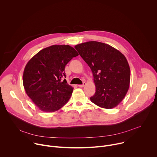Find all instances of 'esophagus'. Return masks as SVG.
Listing matches in <instances>:
<instances>
[{
	"instance_id": "obj_1",
	"label": "esophagus",
	"mask_w": 157,
	"mask_h": 157,
	"mask_svg": "<svg viewBox=\"0 0 157 157\" xmlns=\"http://www.w3.org/2000/svg\"><path fill=\"white\" fill-rule=\"evenodd\" d=\"M85 85H86V82H83L82 84H79V85H78V86H79V87H82L85 86Z\"/></svg>"
}]
</instances>
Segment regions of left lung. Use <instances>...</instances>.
Here are the masks:
<instances>
[{
  "label": "left lung",
  "instance_id": "obj_1",
  "mask_svg": "<svg viewBox=\"0 0 157 157\" xmlns=\"http://www.w3.org/2000/svg\"><path fill=\"white\" fill-rule=\"evenodd\" d=\"M75 48L93 75L96 93L90 98L91 102L105 109L116 107L129 87L130 70L125 56L109 44L95 41Z\"/></svg>",
  "mask_w": 157,
  "mask_h": 157
}]
</instances>
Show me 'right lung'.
<instances>
[{
    "instance_id": "right-lung-1",
    "label": "right lung",
    "mask_w": 157,
    "mask_h": 157,
    "mask_svg": "<svg viewBox=\"0 0 157 157\" xmlns=\"http://www.w3.org/2000/svg\"><path fill=\"white\" fill-rule=\"evenodd\" d=\"M78 52L70 45H52L41 50L27 64L23 84L29 97L42 111L61 108L71 98L73 88L68 84L65 66Z\"/></svg>"
}]
</instances>
